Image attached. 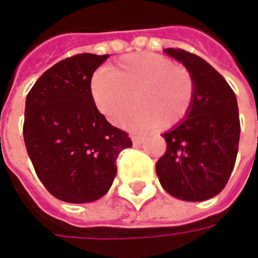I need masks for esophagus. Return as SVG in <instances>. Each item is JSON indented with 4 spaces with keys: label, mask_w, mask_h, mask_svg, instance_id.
<instances>
[{
    "label": "esophagus",
    "mask_w": 258,
    "mask_h": 258,
    "mask_svg": "<svg viewBox=\"0 0 258 258\" xmlns=\"http://www.w3.org/2000/svg\"><path fill=\"white\" fill-rule=\"evenodd\" d=\"M131 140L134 142V145H140V144H142V141H144V137H141V135H133Z\"/></svg>",
    "instance_id": "obj_1"
}]
</instances>
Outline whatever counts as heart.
Segmentation results:
<instances>
[{"mask_svg": "<svg viewBox=\"0 0 258 258\" xmlns=\"http://www.w3.org/2000/svg\"><path fill=\"white\" fill-rule=\"evenodd\" d=\"M195 79L189 69L152 52L128 53L110 70H96L91 79L95 106L113 124L125 120L131 130H170L188 117L195 101Z\"/></svg>", "mask_w": 258, "mask_h": 258, "instance_id": "obj_1", "label": "heart"}]
</instances>
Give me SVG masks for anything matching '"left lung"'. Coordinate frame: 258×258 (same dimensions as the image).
I'll use <instances>...</instances> for the list:
<instances>
[{
    "instance_id": "8db88e82",
    "label": "left lung",
    "mask_w": 258,
    "mask_h": 258,
    "mask_svg": "<svg viewBox=\"0 0 258 258\" xmlns=\"http://www.w3.org/2000/svg\"><path fill=\"white\" fill-rule=\"evenodd\" d=\"M164 52L189 69L195 101L188 117L163 134L167 151L156 163L166 192L186 202H202L224 189L238 155L240 123L236 96L211 64L179 48Z\"/></svg>"
}]
</instances>
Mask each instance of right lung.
<instances>
[{"mask_svg":"<svg viewBox=\"0 0 258 258\" xmlns=\"http://www.w3.org/2000/svg\"><path fill=\"white\" fill-rule=\"evenodd\" d=\"M109 55L79 53L48 69L26 98L23 138L37 177L68 203L102 198L117 173L125 131L96 109L91 79Z\"/></svg>","mask_w":258,"mask_h":258,"instance_id":"1","label":"right lung"}]
</instances>
